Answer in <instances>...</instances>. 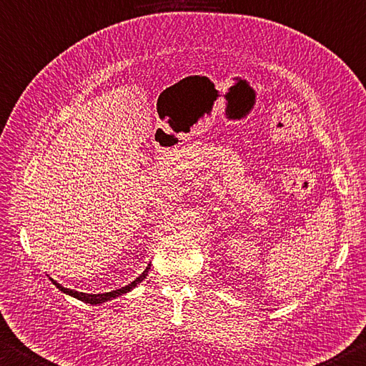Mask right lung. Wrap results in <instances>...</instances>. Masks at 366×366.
Returning <instances> with one entry per match:
<instances>
[{
  "label": "right lung",
  "instance_id": "1",
  "mask_svg": "<svg viewBox=\"0 0 366 366\" xmlns=\"http://www.w3.org/2000/svg\"><path fill=\"white\" fill-rule=\"evenodd\" d=\"M149 270H151V264L147 265L146 270L141 273L137 280L132 281L130 285L120 287V290H115V291H111V292H102V294H86V292H79V291H74V290H67V287H64L62 285L57 283V281H54L53 278H49V280H51V283H53L57 287V290L62 291L64 294H69V296L79 299V300H81V302H85V304L99 305V304L107 302V300H112L115 297L122 296V294H127V292H130L132 290H134V287L138 286V283H141V281L146 278V274H147V272H149Z\"/></svg>",
  "mask_w": 366,
  "mask_h": 366
}]
</instances>
